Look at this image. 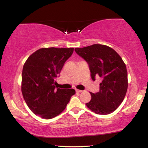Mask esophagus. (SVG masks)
I'll return each instance as SVG.
<instances>
[{
    "mask_svg": "<svg viewBox=\"0 0 148 148\" xmlns=\"http://www.w3.org/2000/svg\"><path fill=\"white\" fill-rule=\"evenodd\" d=\"M76 92H78V93H81L82 92H83V90H81L76 89Z\"/></svg>",
    "mask_w": 148,
    "mask_h": 148,
    "instance_id": "1",
    "label": "esophagus"
}]
</instances>
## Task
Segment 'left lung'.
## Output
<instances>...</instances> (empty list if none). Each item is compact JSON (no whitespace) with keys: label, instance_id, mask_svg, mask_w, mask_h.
I'll return each instance as SVG.
<instances>
[{"label":"left lung","instance_id":"obj_1","mask_svg":"<svg viewBox=\"0 0 148 148\" xmlns=\"http://www.w3.org/2000/svg\"><path fill=\"white\" fill-rule=\"evenodd\" d=\"M77 54L88 64L92 79L100 77V90L91 93L92 99L86 105L99 114H109L117 109L128 88L127 67L114 49L102 45L75 48Z\"/></svg>","mask_w":148,"mask_h":148}]
</instances>
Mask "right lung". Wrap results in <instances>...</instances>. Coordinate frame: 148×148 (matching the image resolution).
I'll list each match as a JSON object with an SVG mask.
<instances>
[{"instance_id": "obj_1", "label": "right lung", "mask_w": 148, "mask_h": 148, "mask_svg": "<svg viewBox=\"0 0 148 148\" xmlns=\"http://www.w3.org/2000/svg\"><path fill=\"white\" fill-rule=\"evenodd\" d=\"M73 48H41L31 55L22 71L21 92L25 101L34 114L51 119L64 111L74 89L56 88L55 79L59 76Z\"/></svg>"}]
</instances>
